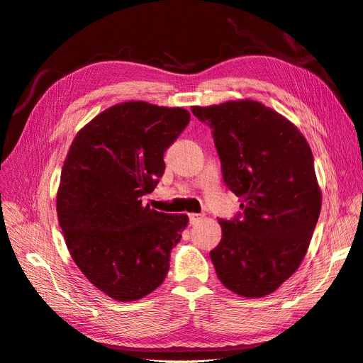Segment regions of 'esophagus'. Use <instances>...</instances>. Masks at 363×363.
Instances as JSON below:
<instances>
[{
  "label": "esophagus",
  "instance_id": "obj_1",
  "mask_svg": "<svg viewBox=\"0 0 363 363\" xmlns=\"http://www.w3.org/2000/svg\"><path fill=\"white\" fill-rule=\"evenodd\" d=\"M201 218H203V215H200V213H189V223L194 225L199 223Z\"/></svg>",
  "mask_w": 363,
  "mask_h": 363
}]
</instances>
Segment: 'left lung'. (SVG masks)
I'll return each instance as SVG.
<instances>
[{"label": "left lung", "mask_w": 363, "mask_h": 363, "mask_svg": "<svg viewBox=\"0 0 363 363\" xmlns=\"http://www.w3.org/2000/svg\"><path fill=\"white\" fill-rule=\"evenodd\" d=\"M212 128L223 179L240 199L233 219H219L211 251L216 276L232 292L260 298L298 269L321 212L312 150L291 121L252 100L194 106Z\"/></svg>", "instance_id": "8db88e82"}]
</instances>
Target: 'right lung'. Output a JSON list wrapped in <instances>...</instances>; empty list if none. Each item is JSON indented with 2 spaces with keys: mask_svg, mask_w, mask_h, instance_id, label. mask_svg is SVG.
Wrapping results in <instances>:
<instances>
[{
  "mask_svg": "<svg viewBox=\"0 0 363 363\" xmlns=\"http://www.w3.org/2000/svg\"><path fill=\"white\" fill-rule=\"evenodd\" d=\"M182 107L128 101L86 124L69 147L57 192V216L75 265L118 301L157 289L188 215L142 204L164 172L163 152L189 124Z\"/></svg>",
  "mask_w": 363,
  "mask_h": 363,
  "instance_id": "add662e5",
  "label": "right lung"
}]
</instances>
